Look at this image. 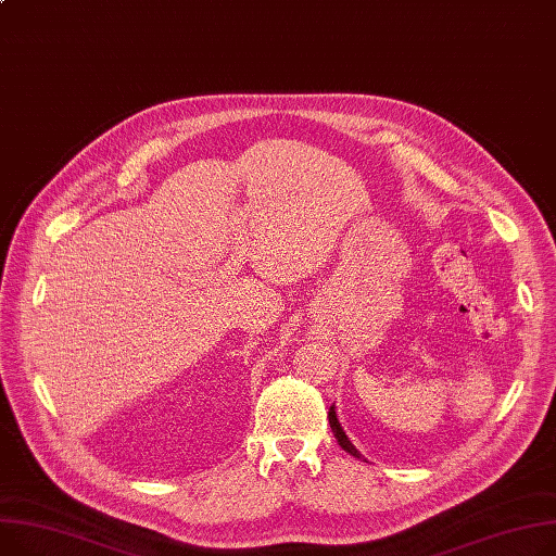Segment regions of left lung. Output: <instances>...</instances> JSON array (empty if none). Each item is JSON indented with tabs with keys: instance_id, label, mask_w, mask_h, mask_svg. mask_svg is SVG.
I'll return each instance as SVG.
<instances>
[{
	"instance_id": "1",
	"label": "left lung",
	"mask_w": 556,
	"mask_h": 556,
	"mask_svg": "<svg viewBox=\"0 0 556 556\" xmlns=\"http://www.w3.org/2000/svg\"><path fill=\"white\" fill-rule=\"evenodd\" d=\"M328 422H330V429H332V435L338 438V442H340V447L344 450V452H349L351 456H355V458H362V454L353 447V442L349 440V435L344 433V429H342V425H340V420H338V414H336V404L330 406L328 409Z\"/></svg>"
}]
</instances>
